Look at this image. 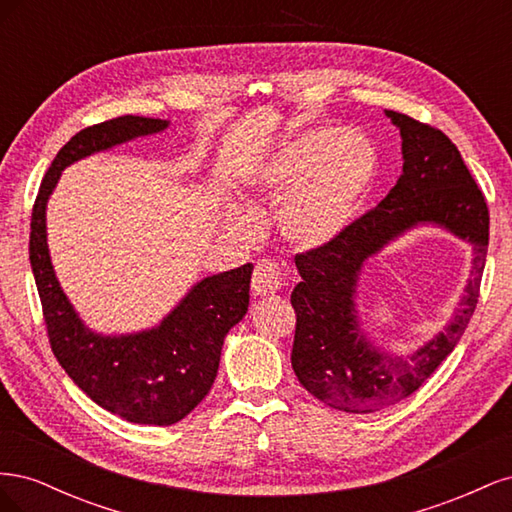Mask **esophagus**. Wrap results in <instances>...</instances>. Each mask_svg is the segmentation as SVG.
I'll list each match as a JSON object with an SVG mask.
<instances>
[{"label":"esophagus","mask_w":512,"mask_h":512,"mask_svg":"<svg viewBox=\"0 0 512 512\" xmlns=\"http://www.w3.org/2000/svg\"><path fill=\"white\" fill-rule=\"evenodd\" d=\"M282 288V271L273 260H258L252 275V292L256 297H267Z\"/></svg>","instance_id":"esophagus-1"}]
</instances>
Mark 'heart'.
Returning <instances> with one entry per match:
<instances>
[{
  "label": "heart",
  "mask_w": 512,
  "mask_h": 512,
  "mask_svg": "<svg viewBox=\"0 0 512 512\" xmlns=\"http://www.w3.org/2000/svg\"><path fill=\"white\" fill-rule=\"evenodd\" d=\"M378 147L361 130L314 128L254 170L252 185L280 209L282 235L303 250L339 239L378 177Z\"/></svg>",
  "instance_id": "1"
}]
</instances>
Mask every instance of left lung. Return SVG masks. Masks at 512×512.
Listing matches in <instances>:
<instances>
[{
  "label": "left lung",
  "instance_id": "obj_1",
  "mask_svg": "<svg viewBox=\"0 0 512 512\" xmlns=\"http://www.w3.org/2000/svg\"><path fill=\"white\" fill-rule=\"evenodd\" d=\"M384 113L401 134L404 168L395 188L342 237L294 256L301 282L290 294L297 314L292 369L316 399L352 414L376 412L410 397L455 350L478 303L489 245L485 196L451 138L408 115ZM425 223L470 242L473 269L447 327L416 351L397 355L380 349L362 329L355 286L371 255Z\"/></svg>",
  "mask_w": 512,
  "mask_h": 512
}]
</instances>
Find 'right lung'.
<instances>
[{
    "label": "right lung",
    "instance_id": "obj_1",
    "mask_svg": "<svg viewBox=\"0 0 512 512\" xmlns=\"http://www.w3.org/2000/svg\"><path fill=\"white\" fill-rule=\"evenodd\" d=\"M166 119L123 115L74 134L42 179L32 211L29 262L46 333L59 365L96 404L138 425H175L211 391L226 333L250 305L252 265L196 282L153 329L128 335L91 331L61 290L46 243V203L61 170L98 151L158 134Z\"/></svg>",
    "mask_w": 512,
    "mask_h": 512
}]
</instances>
